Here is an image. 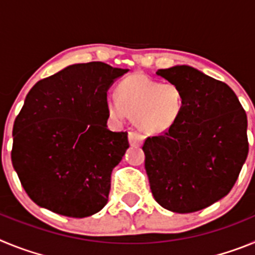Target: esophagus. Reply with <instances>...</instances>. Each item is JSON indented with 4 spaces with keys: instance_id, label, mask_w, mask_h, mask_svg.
I'll list each match as a JSON object with an SVG mask.
<instances>
[{
    "instance_id": "1",
    "label": "esophagus",
    "mask_w": 255,
    "mask_h": 255,
    "mask_svg": "<svg viewBox=\"0 0 255 255\" xmlns=\"http://www.w3.org/2000/svg\"><path fill=\"white\" fill-rule=\"evenodd\" d=\"M143 140H144L143 134H140V132L136 131V130H131V131H129L130 145H132V147H138V145H140V144L143 143Z\"/></svg>"
}]
</instances>
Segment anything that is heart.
<instances>
[{"mask_svg": "<svg viewBox=\"0 0 255 255\" xmlns=\"http://www.w3.org/2000/svg\"><path fill=\"white\" fill-rule=\"evenodd\" d=\"M108 112L116 120L135 117L145 132L166 131L181 116L185 97L175 83L154 82L143 74H134L117 85L116 94L107 96Z\"/></svg>", "mask_w": 255, "mask_h": 255, "instance_id": "b5f03b06", "label": "heart"}]
</instances>
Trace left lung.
<instances>
[{
  "instance_id": "1",
  "label": "left lung",
  "mask_w": 255,
  "mask_h": 255,
  "mask_svg": "<svg viewBox=\"0 0 255 255\" xmlns=\"http://www.w3.org/2000/svg\"><path fill=\"white\" fill-rule=\"evenodd\" d=\"M157 75L181 88L185 106L170 129L144 140L150 190L168 211H200L235 185L249 150L247 114L229 85L194 67Z\"/></svg>"
}]
</instances>
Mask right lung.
Here are the masks:
<instances>
[{
	"instance_id": "right-lung-1",
	"label": "right lung",
	"mask_w": 255,
	"mask_h": 255,
	"mask_svg": "<svg viewBox=\"0 0 255 255\" xmlns=\"http://www.w3.org/2000/svg\"><path fill=\"white\" fill-rule=\"evenodd\" d=\"M128 71L76 64L31 88L13 123L11 161L35 204L74 218L107 204L111 172L129 148L128 132L107 129V91Z\"/></svg>"
}]
</instances>
